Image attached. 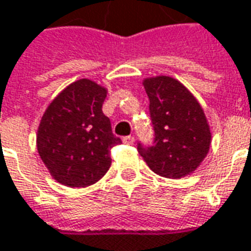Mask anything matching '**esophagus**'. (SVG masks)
<instances>
[{
  "instance_id": "obj_1",
  "label": "esophagus",
  "mask_w": 251,
  "mask_h": 251,
  "mask_svg": "<svg viewBox=\"0 0 251 251\" xmlns=\"http://www.w3.org/2000/svg\"><path fill=\"white\" fill-rule=\"evenodd\" d=\"M123 143H126V145H134L135 139L134 136H126V138H123Z\"/></svg>"
}]
</instances>
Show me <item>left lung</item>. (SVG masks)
I'll list each match as a JSON object with an SVG mask.
<instances>
[{"instance_id":"obj_1","label":"left lung","mask_w":251,"mask_h":251,"mask_svg":"<svg viewBox=\"0 0 251 251\" xmlns=\"http://www.w3.org/2000/svg\"><path fill=\"white\" fill-rule=\"evenodd\" d=\"M150 100L154 146L138 151L161 177L178 179L196 170L207 157L212 132L200 102L184 83L169 75L143 79Z\"/></svg>"}]
</instances>
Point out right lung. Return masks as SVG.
I'll list each match as a JSON object with an SVG mask.
<instances>
[{"label": "right lung", "mask_w": 251, "mask_h": 251, "mask_svg": "<svg viewBox=\"0 0 251 251\" xmlns=\"http://www.w3.org/2000/svg\"><path fill=\"white\" fill-rule=\"evenodd\" d=\"M108 89L88 78L67 85L46 108L37 152L51 177L69 188L96 184L109 170L111 150L122 140L102 113Z\"/></svg>", "instance_id": "right-lung-1"}]
</instances>
